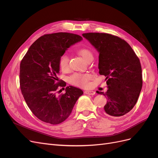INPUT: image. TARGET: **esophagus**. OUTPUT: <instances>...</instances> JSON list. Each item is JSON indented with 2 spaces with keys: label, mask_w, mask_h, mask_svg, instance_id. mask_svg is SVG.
Returning <instances> with one entry per match:
<instances>
[{
  "label": "esophagus",
  "mask_w": 158,
  "mask_h": 158,
  "mask_svg": "<svg viewBox=\"0 0 158 158\" xmlns=\"http://www.w3.org/2000/svg\"><path fill=\"white\" fill-rule=\"evenodd\" d=\"M84 93L85 94H88V95H93L95 94V92H94V91H85Z\"/></svg>",
  "instance_id": "obj_1"
}]
</instances>
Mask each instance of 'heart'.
I'll return each mask as SVG.
<instances>
[{"mask_svg":"<svg viewBox=\"0 0 158 158\" xmlns=\"http://www.w3.org/2000/svg\"><path fill=\"white\" fill-rule=\"evenodd\" d=\"M78 52L85 60L88 61L90 59H93L92 51L87 48H80L78 50ZM59 66L60 70L63 71H66L69 69V59L67 55H63L60 57ZM91 79H92V75L89 73H74L69 76V81L71 84L76 86L87 88L89 85V80Z\"/></svg>","mask_w":158,"mask_h":158,"instance_id":"1","label":"heart"}]
</instances>
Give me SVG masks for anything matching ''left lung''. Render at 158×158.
Here are the masks:
<instances>
[{
    "instance_id": "obj_1",
    "label": "left lung",
    "mask_w": 158,
    "mask_h": 158,
    "mask_svg": "<svg viewBox=\"0 0 158 158\" xmlns=\"http://www.w3.org/2000/svg\"><path fill=\"white\" fill-rule=\"evenodd\" d=\"M97 49L99 73L106 77V93L97 91L107 98L104 113L115 118L128 113L136 105L142 87L141 64L128 43L106 33L82 34Z\"/></svg>"
}]
</instances>
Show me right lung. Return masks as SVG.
<instances>
[{"label": "right lung", "instance_id": "right-lung-1", "mask_svg": "<svg viewBox=\"0 0 158 158\" xmlns=\"http://www.w3.org/2000/svg\"><path fill=\"white\" fill-rule=\"evenodd\" d=\"M82 40L70 33L45 34L30 46L21 60V92L28 107L40 120L51 125L63 123L83 94L82 90L70 85L64 94L58 95L61 90L59 89L64 88L66 82L56 77L60 57L70 45Z\"/></svg>", "mask_w": 158, "mask_h": 158}]
</instances>
